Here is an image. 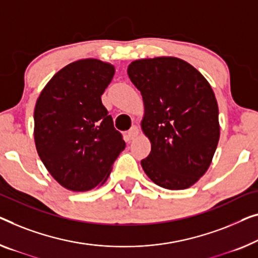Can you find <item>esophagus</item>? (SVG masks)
<instances>
[{
  "instance_id": "esophagus-1",
  "label": "esophagus",
  "mask_w": 258,
  "mask_h": 258,
  "mask_svg": "<svg viewBox=\"0 0 258 258\" xmlns=\"http://www.w3.org/2000/svg\"><path fill=\"white\" fill-rule=\"evenodd\" d=\"M138 134H139V128H138L137 126H132V127L128 130L127 137H128L130 140H133L134 138L138 137Z\"/></svg>"
}]
</instances>
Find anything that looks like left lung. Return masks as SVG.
I'll use <instances>...</instances> for the list:
<instances>
[{
	"mask_svg": "<svg viewBox=\"0 0 258 258\" xmlns=\"http://www.w3.org/2000/svg\"><path fill=\"white\" fill-rule=\"evenodd\" d=\"M127 74L142 95L141 128L152 144L142 169L164 189H187L207 171L220 138L212 88L194 66L174 56L136 60Z\"/></svg>",
	"mask_w": 258,
	"mask_h": 258,
	"instance_id": "1",
	"label": "left lung"
}]
</instances>
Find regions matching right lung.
<instances>
[{"label": "right lung", "instance_id": "right-lung-1", "mask_svg": "<svg viewBox=\"0 0 258 258\" xmlns=\"http://www.w3.org/2000/svg\"><path fill=\"white\" fill-rule=\"evenodd\" d=\"M114 75L111 63L82 59L48 81L34 107V142L60 185L76 192L103 185L125 141L101 96Z\"/></svg>", "mask_w": 258, "mask_h": 258}]
</instances>
